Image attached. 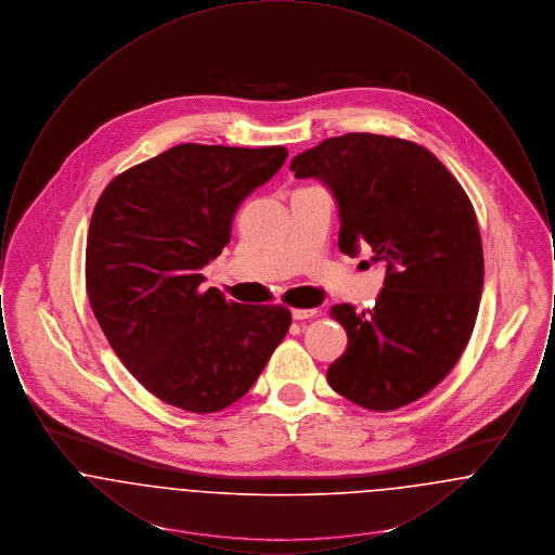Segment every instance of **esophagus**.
<instances>
[{"mask_svg": "<svg viewBox=\"0 0 555 555\" xmlns=\"http://www.w3.org/2000/svg\"><path fill=\"white\" fill-rule=\"evenodd\" d=\"M318 310H301V308H295L291 310V317L293 320H306V318L317 317Z\"/></svg>", "mask_w": 555, "mask_h": 555, "instance_id": "1", "label": "esophagus"}]
</instances>
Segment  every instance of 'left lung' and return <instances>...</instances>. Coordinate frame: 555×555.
Listing matches in <instances>:
<instances>
[{
  "label": "left lung",
  "instance_id": "1",
  "mask_svg": "<svg viewBox=\"0 0 555 555\" xmlns=\"http://www.w3.org/2000/svg\"><path fill=\"white\" fill-rule=\"evenodd\" d=\"M291 170L333 193L345 256L370 247L385 266L372 310L331 308L347 349L328 385L374 412L426 396L460 360L478 314L485 262L468 195L428 150L372 132L324 139Z\"/></svg>",
  "mask_w": 555,
  "mask_h": 555
}]
</instances>
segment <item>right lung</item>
<instances>
[{
  "instance_id": "add662e5",
  "label": "right lung",
  "mask_w": 555,
  "mask_h": 555,
  "mask_svg": "<svg viewBox=\"0 0 555 555\" xmlns=\"http://www.w3.org/2000/svg\"><path fill=\"white\" fill-rule=\"evenodd\" d=\"M287 154L183 143L118 175L98 199L85 256L93 314L120 362L170 405H231L289 331L283 306L202 289V268L231 241L238 206Z\"/></svg>"
}]
</instances>
